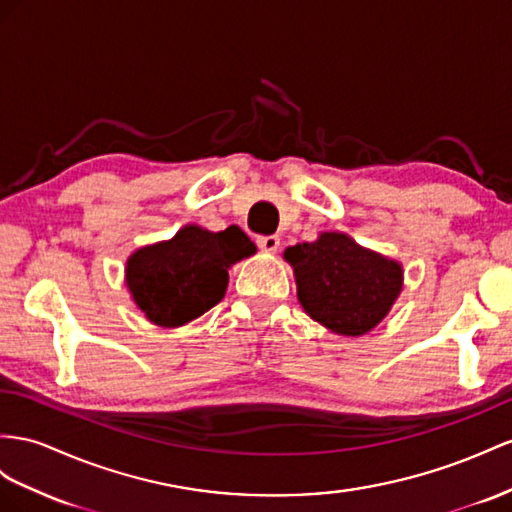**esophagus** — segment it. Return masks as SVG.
Here are the masks:
<instances>
[{
    "label": "esophagus",
    "mask_w": 512,
    "mask_h": 512,
    "mask_svg": "<svg viewBox=\"0 0 512 512\" xmlns=\"http://www.w3.org/2000/svg\"><path fill=\"white\" fill-rule=\"evenodd\" d=\"M257 246L266 253H277L279 246H281V240L277 238V235H259Z\"/></svg>",
    "instance_id": "1"
}]
</instances>
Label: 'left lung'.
I'll list each match as a JSON object with an SVG mask.
<instances>
[{
    "label": "left lung",
    "mask_w": 512,
    "mask_h": 512,
    "mask_svg": "<svg viewBox=\"0 0 512 512\" xmlns=\"http://www.w3.org/2000/svg\"><path fill=\"white\" fill-rule=\"evenodd\" d=\"M296 296L311 320L335 335L361 337L381 324L404 287L400 261L365 248L342 231L287 246Z\"/></svg>",
    "instance_id": "8db88e82"
}]
</instances>
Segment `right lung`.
Masks as SVG:
<instances>
[{"instance_id": "1", "label": "right lung", "mask_w": 512, "mask_h": 512, "mask_svg": "<svg viewBox=\"0 0 512 512\" xmlns=\"http://www.w3.org/2000/svg\"><path fill=\"white\" fill-rule=\"evenodd\" d=\"M255 253L240 227L214 233L186 225L170 240L136 248L127 257L125 285L151 324L177 329L218 305L227 294L229 268Z\"/></svg>"}]
</instances>
